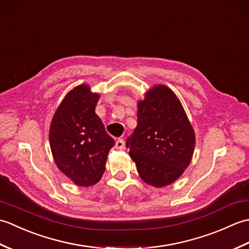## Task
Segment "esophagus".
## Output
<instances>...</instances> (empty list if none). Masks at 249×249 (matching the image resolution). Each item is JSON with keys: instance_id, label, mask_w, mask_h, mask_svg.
Returning <instances> with one entry per match:
<instances>
[{"instance_id": "34e87169", "label": "esophagus", "mask_w": 249, "mask_h": 249, "mask_svg": "<svg viewBox=\"0 0 249 249\" xmlns=\"http://www.w3.org/2000/svg\"><path fill=\"white\" fill-rule=\"evenodd\" d=\"M124 145H125V142H124L123 139H118V140H116V142H115L116 149H120V150L124 149Z\"/></svg>"}]
</instances>
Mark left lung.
Masks as SVG:
<instances>
[{
    "mask_svg": "<svg viewBox=\"0 0 249 249\" xmlns=\"http://www.w3.org/2000/svg\"><path fill=\"white\" fill-rule=\"evenodd\" d=\"M137 127L126 146L143 182L167 186L182 176L192 160L195 131L172 89L154 86L138 102Z\"/></svg>",
    "mask_w": 249,
    "mask_h": 249,
    "instance_id": "left-lung-1",
    "label": "left lung"
}]
</instances>
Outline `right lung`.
<instances>
[{
	"instance_id": "add662e5",
	"label": "right lung",
	"mask_w": 249,
	"mask_h": 249,
	"mask_svg": "<svg viewBox=\"0 0 249 249\" xmlns=\"http://www.w3.org/2000/svg\"><path fill=\"white\" fill-rule=\"evenodd\" d=\"M99 94L88 84L67 93L52 118L49 141L57 168L78 186L99 182L113 138L95 113Z\"/></svg>"
}]
</instances>
